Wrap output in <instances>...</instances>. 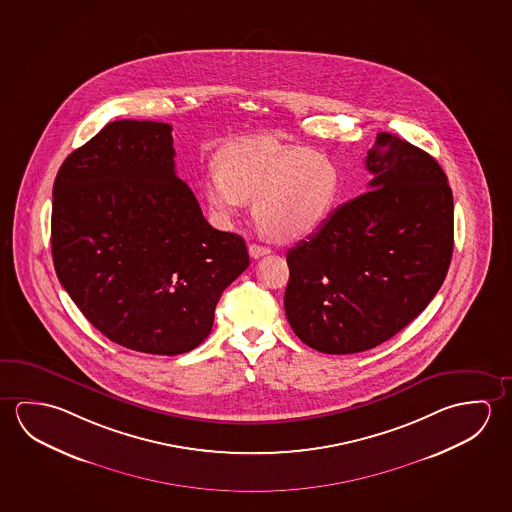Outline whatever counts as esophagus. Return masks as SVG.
Listing matches in <instances>:
<instances>
[{
    "label": "esophagus",
    "mask_w": 512,
    "mask_h": 512,
    "mask_svg": "<svg viewBox=\"0 0 512 512\" xmlns=\"http://www.w3.org/2000/svg\"><path fill=\"white\" fill-rule=\"evenodd\" d=\"M248 252H250L252 259H260V257H264V255H269L271 250L266 248V246H260V244H250V246H248Z\"/></svg>",
    "instance_id": "obj_1"
}]
</instances>
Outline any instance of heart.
<instances>
[{"mask_svg": "<svg viewBox=\"0 0 512 512\" xmlns=\"http://www.w3.org/2000/svg\"><path fill=\"white\" fill-rule=\"evenodd\" d=\"M202 178L210 214L228 223L253 200V219L273 241H294L327 223L341 196V171L323 151L250 137L223 146Z\"/></svg>", "mask_w": 512, "mask_h": 512, "instance_id": "obj_1", "label": "heart"}]
</instances>
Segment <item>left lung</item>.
<instances>
[{
    "instance_id": "left-lung-1",
    "label": "left lung",
    "mask_w": 512,
    "mask_h": 512,
    "mask_svg": "<svg viewBox=\"0 0 512 512\" xmlns=\"http://www.w3.org/2000/svg\"><path fill=\"white\" fill-rule=\"evenodd\" d=\"M368 193L337 207L287 252L285 316L318 352H364L418 318L443 285L453 252V196L434 157L377 135Z\"/></svg>"
}]
</instances>
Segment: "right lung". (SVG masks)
Here are the masks:
<instances>
[{
  "mask_svg": "<svg viewBox=\"0 0 512 512\" xmlns=\"http://www.w3.org/2000/svg\"><path fill=\"white\" fill-rule=\"evenodd\" d=\"M171 130L109 123L64 160L53 184L60 284L103 336L153 355L203 343L221 294L250 264L243 237L210 227L175 175Z\"/></svg>",
  "mask_w": 512,
  "mask_h": 512,
  "instance_id": "1",
  "label": "right lung"
}]
</instances>
